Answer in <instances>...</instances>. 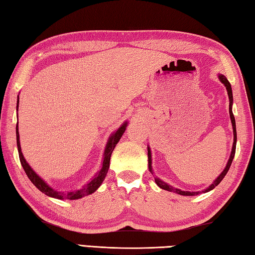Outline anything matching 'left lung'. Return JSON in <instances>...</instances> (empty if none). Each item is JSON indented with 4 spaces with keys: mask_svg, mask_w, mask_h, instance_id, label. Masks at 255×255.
<instances>
[{
    "mask_svg": "<svg viewBox=\"0 0 255 255\" xmlns=\"http://www.w3.org/2000/svg\"><path fill=\"white\" fill-rule=\"evenodd\" d=\"M219 77L220 81L222 82L223 85L226 86V89L228 91V96H229V100H230V103H229V113H230V119H231V123H232V128H233V145H232V150H231V155H230V158L229 160H228L227 163V166L226 168L223 169L222 173L219 175V177H218L214 183H212L209 187H208L207 189L202 190V193H208V191H210L215 188L216 186H218L220 184V181L225 178V176L227 175L228 170H229L230 166H231V163L233 160V157H235V154H236V145H237V128H236V120H235V116H233L232 113V103H233V97H232V89H231V85L230 82L228 81L227 78L223 76V75H219L218 76ZM147 155H148V169L150 173L153 174V169H152V153H150V149L149 147H147ZM155 183L157 184V186L159 187V188H162L164 190H167V191H173V193H176L178 195H181V196H197L199 195L201 191H184V190H180V189H177V188H174L173 186H170L168 184L164 183V181L162 179H159L158 177H155Z\"/></svg>",
    "mask_w": 255,
    "mask_h": 255,
    "instance_id": "left-lung-1",
    "label": "left lung"
}]
</instances>
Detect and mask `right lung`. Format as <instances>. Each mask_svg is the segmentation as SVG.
Listing matches in <instances>:
<instances>
[{
  "mask_svg": "<svg viewBox=\"0 0 255 255\" xmlns=\"http://www.w3.org/2000/svg\"><path fill=\"white\" fill-rule=\"evenodd\" d=\"M18 99H17V108H18ZM18 123V122H17ZM128 127V122L123 123V126H121L119 128L116 132H114L109 141L107 143V146L105 149V154H103V162H102V166L101 169L98 171L96 174L95 177H93L89 183H87V185H85L84 187H81L80 189L77 190H72V191H66V193H61V191L55 190L51 188V187L45 183V181L41 179L39 176L35 173V171L32 169V167L28 165V163L26 162V159L23 156L22 149H20V144H19V133H18V126H16V143H17V149H18V156H19V160L20 164H22L23 168L25 170L26 175L29 178V180L36 186V188H38L41 193H44L45 195H47L48 197H51V198H56V199H68V200H76V199H80L82 197L91 195L92 193L99 188L101 186L102 181L105 180L107 173L109 170V167H110V158H111V154L113 152L114 147L118 144V142L120 141V138L122 137V135L126 131V128Z\"/></svg>",
  "mask_w": 255,
  "mask_h": 255,
  "instance_id": "1",
  "label": "right lung"
}]
</instances>
